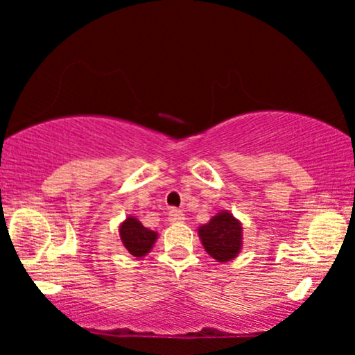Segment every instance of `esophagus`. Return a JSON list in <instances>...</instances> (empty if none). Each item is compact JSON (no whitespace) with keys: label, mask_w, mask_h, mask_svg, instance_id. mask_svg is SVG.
Masks as SVG:
<instances>
[{"label":"esophagus","mask_w":355,"mask_h":355,"mask_svg":"<svg viewBox=\"0 0 355 355\" xmlns=\"http://www.w3.org/2000/svg\"><path fill=\"white\" fill-rule=\"evenodd\" d=\"M185 220V214L178 209H170L168 211V222L170 223H180Z\"/></svg>","instance_id":"esophagus-1"}]
</instances>
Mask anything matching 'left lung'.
<instances>
[{
    "instance_id": "1",
    "label": "left lung",
    "mask_w": 355,
    "mask_h": 355,
    "mask_svg": "<svg viewBox=\"0 0 355 355\" xmlns=\"http://www.w3.org/2000/svg\"><path fill=\"white\" fill-rule=\"evenodd\" d=\"M202 243L217 262H227L237 257L242 247V225L229 211L217 214L207 225L200 227Z\"/></svg>"
}]
</instances>
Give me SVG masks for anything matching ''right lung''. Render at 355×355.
<instances>
[{
    "label": "right lung",
    "mask_w": 355,
    "mask_h": 355,
    "mask_svg": "<svg viewBox=\"0 0 355 355\" xmlns=\"http://www.w3.org/2000/svg\"><path fill=\"white\" fill-rule=\"evenodd\" d=\"M120 237L126 250L135 257H144L153 247L157 234L152 230L145 229L137 218L128 217L121 223Z\"/></svg>",
    "instance_id": "obj_1"
}]
</instances>
